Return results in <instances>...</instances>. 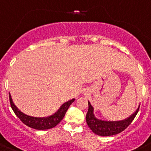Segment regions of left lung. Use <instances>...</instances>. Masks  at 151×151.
<instances>
[{
	"mask_svg": "<svg viewBox=\"0 0 151 151\" xmlns=\"http://www.w3.org/2000/svg\"><path fill=\"white\" fill-rule=\"evenodd\" d=\"M88 102V110L86 114V122L95 134L101 136H110L122 132L131 124L139 109V105L135 112L122 121H103L95 116L94 108Z\"/></svg>",
	"mask_w": 151,
	"mask_h": 151,
	"instance_id": "obj_1",
	"label": "left lung"
}]
</instances>
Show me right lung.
<instances>
[{
  "label": "right lung",
  "instance_id": "add662e5",
  "mask_svg": "<svg viewBox=\"0 0 151 151\" xmlns=\"http://www.w3.org/2000/svg\"><path fill=\"white\" fill-rule=\"evenodd\" d=\"M9 100H10L12 109L15 115L22 121L23 124L32 129H37V130H45V129L54 128L61 122L66 114V112L68 110L69 106L72 104V103L74 102L75 99H72L64 103L55 114L45 117H36L25 114L24 113H22L21 110H19L17 106L15 105V103H13L10 93H9Z\"/></svg>",
  "mask_w": 151,
  "mask_h": 151
}]
</instances>
